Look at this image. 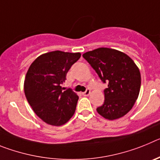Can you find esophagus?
<instances>
[{
	"label": "esophagus",
	"instance_id": "esophagus-1",
	"mask_svg": "<svg viewBox=\"0 0 160 160\" xmlns=\"http://www.w3.org/2000/svg\"><path fill=\"white\" fill-rule=\"evenodd\" d=\"M90 94V89H87V90H86V91H85L84 93H82V94L84 96H88Z\"/></svg>",
	"mask_w": 160,
	"mask_h": 160
}]
</instances>
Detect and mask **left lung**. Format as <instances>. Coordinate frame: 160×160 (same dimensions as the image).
I'll return each instance as SVG.
<instances>
[{
  "label": "left lung",
  "mask_w": 160,
  "mask_h": 160,
  "mask_svg": "<svg viewBox=\"0 0 160 160\" xmlns=\"http://www.w3.org/2000/svg\"><path fill=\"white\" fill-rule=\"evenodd\" d=\"M98 73L103 83L105 101L98 107V113L109 120L119 118L128 114L138 98L141 75L134 61L116 49L98 48L82 55Z\"/></svg>",
  "instance_id": "obj_1"
}]
</instances>
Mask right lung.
<instances>
[{
  "label": "right lung",
  "mask_w": 160,
  "mask_h": 160,
  "mask_svg": "<svg viewBox=\"0 0 160 160\" xmlns=\"http://www.w3.org/2000/svg\"><path fill=\"white\" fill-rule=\"evenodd\" d=\"M80 57V53L49 52L37 58L28 70L24 82L25 97L35 114L49 125H63L75 112L78 96L61 86Z\"/></svg>",
  "instance_id": "right-lung-1"
}]
</instances>
